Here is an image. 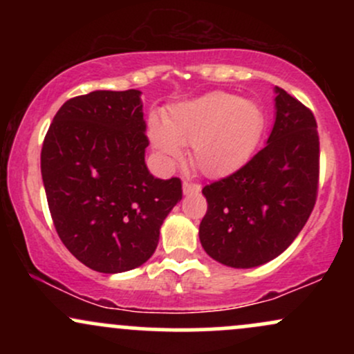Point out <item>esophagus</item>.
<instances>
[{
    "mask_svg": "<svg viewBox=\"0 0 354 354\" xmlns=\"http://www.w3.org/2000/svg\"><path fill=\"white\" fill-rule=\"evenodd\" d=\"M201 191V186L198 185V183H189V181H185L183 183V193L185 194H196Z\"/></svg>",
    "mask_w": 354,
    "mask_h": 354,
    "instance_id": "1",
    "label": "esophagus"
}]
</instances>
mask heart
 Here are the masks:
<instances>
[{
    "mask_svg": "<svg viewBox=\"0 0 354 354\" xmlns=\"http://www.w3.org/2000/svg\"><path fill=\"white\" fill-rule=\"evenodd\" d=\"M263 131L256 103L230 93H208L166 111L163 123L151 121L149 141L166 161L181 156L191 145V163L209 178L234 173L250 160Z\"/></svg>",
    "mask_w": 354,
    "mask_h": 354,
    "instance_id": "b5f03b06",
    "label": "heart"
}]
</instances>
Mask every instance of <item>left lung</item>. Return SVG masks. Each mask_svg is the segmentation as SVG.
I'll list each match as a JSON object with an SVG mask.
<instances>
[{"mask_svg": "<svg viewBox=\"0 0 354 354\" xmlns=\"http://www.w3.org/2000/svg\"><path fill=\"white\" fill-rule=\"evenodd\" d=\"M268 143L248 163L203 188L208 211L201 246L231 268H254L286 250L306 225L318 194L319 138L313 113L274 88Z\"/></svg>", "mask_w": 354, "mask_h": 354, "instance_id": "1", "label": "left lung"}]
</instances>
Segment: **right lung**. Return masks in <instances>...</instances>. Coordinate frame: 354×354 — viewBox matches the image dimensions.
Listing matches in <instances>:
<instances>
[{
    "label": "right lung",
    "instance_id": "1",
    "mask_svg": "<svg viewBox=\"0 0 354 354\" xmlns=\"http://www.w3.org/2000/svg\"><path fill=\"white\" fill-rule=\"evenodd\" d=\"M141 91H91L68 100L41 149V176L56 233L100 273H123L151 258L160 228L181 200L180 178L148 171Z\"/></svg>",
    "mask_w": 354,
    "mask_h": 354
}]
</instances>
